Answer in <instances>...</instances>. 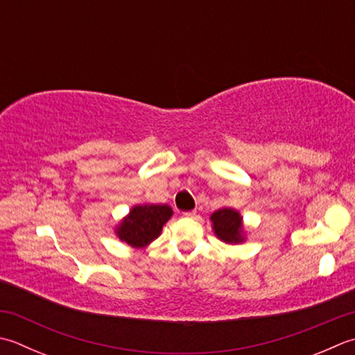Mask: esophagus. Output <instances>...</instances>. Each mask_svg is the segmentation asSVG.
<instances>
[{"label":"esophagus","mask_w":355,"mask_h":355,"mask_svg":"<svg viewBox=\"0 0 355 355\" xmlns=\"http://www.w3.org/2000/svg\"><path fill=\"white\" fill-rule=\"evenodd\" d=\"M196 215H197V211H189V212H184L183 217L184 218H196Z\"/></svg>","instance_id":"obj_1"}]
</instances>
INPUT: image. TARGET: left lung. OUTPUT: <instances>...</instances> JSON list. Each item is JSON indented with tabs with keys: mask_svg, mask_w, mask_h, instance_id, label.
<instances>
[{
	"mask_svg": "<svg viewBox=\"0 0 355 355\" xmlns=\"http://www.w3.org/2000/svg\"><path fill=\"white\" fill-rule=\"evenodd\" d=\"M212 231L217 239L227 243V245H240L246 240L245 225L239 211L232 207H221L211 215Z\"/></svg>",
	"mask_w": 355,
	"mask_h": 355,
	"instance_id": "8db88e82",
	"label": "left lung"
}]
</instances>
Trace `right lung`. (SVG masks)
<instances>
[{
	"instance_id": "obj_1",
	"label": "right lung",
	"mask_w": 355,
	"mask_h": 355,
	"mask_svg": "<svg viewBox=\"0 0 355 355\" xmlns=\"http://www.w3.org/2000/svg\"><path fill=\"white\" fill-rule=\"evenodd\" d=\"M172 214V207L168 205H135L115 226V235L132 248H146L159 237Z\"/></svg>"
}]
</instances>
